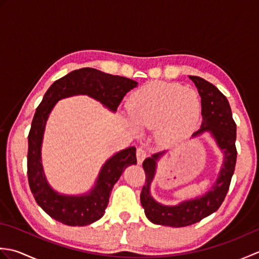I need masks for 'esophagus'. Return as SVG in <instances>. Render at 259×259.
<instances>
[{
	"label": "esophagus",
	"instance_id": "1",
	"mask_svg": "<svg viewBox=\"0 0 259 259\" xmlns=\"http://www.w3.org/2000/svg\"><path fill=\"white\" fill-rule=\"evenodd\" d=\"M147 157V151L144 147H138L137 148V160H138V163H141L145 160Z\"/></svg>",
	"mask_w": 259,
	"mask_h": 259
}]
</instances>
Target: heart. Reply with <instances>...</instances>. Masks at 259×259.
I'll return each instance as SVG.
<instances>
[{"instance_id":"obj_1","label":"heart","mask_w":259,"mask_h":259,"mask_svg":"<svg viewBox=\"0 0 259 259\" xmlns=\"http://www.w3.org/2000/svg\"><path fill=\"white\" fill-rule=\"evenodd\" d=\"M201 103L197 93L178 83H153L141 87L129 99V114L144 128L159 125V138L167 142L185 138L200 118Z\"/></svg>"}]
</instances>
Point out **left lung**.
Here are the masks:
<instances>
[{
  "instance_id": "left-lung-1",
  "label": "left lung",
  "mask_w": 259,
  "mask_h": 259,
  "mask_svg": "<svg viewBox=\"0 0 259 259\" xmlns=\"http://www.w3.org/2000/svg\"><path fill=\"white\" fill-rule=\"evenodd\" d=\"M189 78L195 83L201 98V128L196 131L194 136L210 131L218 146L225 152V160L219 177L210 191L197 199L170 207L156 202L149 194V186L156 170V161L162 153H156L145 159L142 167L146 174V183L140 194L141 205L150 222L170 227L189 226L218 210L228 192L237 158L235 145L236 123L227 98L210 82L195 75H190Z\"/></svg>"
}]
</instances>
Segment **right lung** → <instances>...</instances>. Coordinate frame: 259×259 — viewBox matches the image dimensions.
<instances>
[{"instance_id":"obj_1","label":"right lung","mask_w":259,"mask_h":259,"mask_svg":"<svg viewBox=\"0 0 259 259\" xmlns=\"http://www.w3.org/2000/svg\"><path fill=\"white\" fill-rule=\"evenodd\" d=\"M137 82L124 76L112 75L92 68L74 70L49 88L36 108L27 137V179L34 199L49 216L68 226H87L100 219L108 206L109 197L121 174L137 163L136 148L129 147L110 158L102 167L97 185L89 195L62 196L53 191L43 175L41 144L49 113L60 99L88 95L115 111L126 92Z\"/></svg>"}]
</instances>
